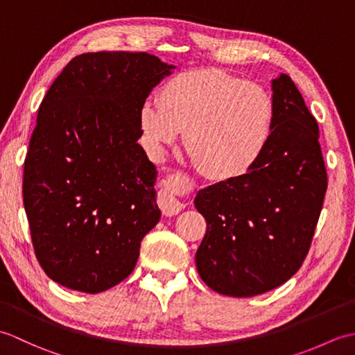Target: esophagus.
Listing matches in <instances>:
<instances>
[{"instance_id":"obj_1","label":"esophagus","mask_w":355,"mask_h":355,"mask_svg":"<svg viewBox=\"0 0 355 355\" xmlns=\"http://www.w3.org/2000/svg\"><path fill=\"white\" fill-rule=\"evenodd\" d=\"M182 173H172L164 180L163 187L160 193H158V206L162 209V214L164 216H173L182 212L184 209V205L175 197V192L180 186L183 184Z\"/></svg>"}]
</instances>
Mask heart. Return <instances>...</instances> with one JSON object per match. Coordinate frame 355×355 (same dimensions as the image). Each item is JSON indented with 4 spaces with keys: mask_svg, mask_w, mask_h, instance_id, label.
I'll return each mask as SVG.
<instances>
[{
    "mask_svg": "<svg viewBox=\"0 0 355 355\" xmlns=\"http://www.w3.org/2000/svg\"><path fill=\"white\" fill-rule=\"evenodd\" d=\"M158 103H143L139 112L149 145H172L184 130V148L193 164L218 182L252 172L273 137L271 94L221 69L175 74L158 92Z\"/></svg>",
    "mask_w": 355,
    "mask_h": 355,
    "instance_id": "heart-1",
    "label": "heart"
}]
</instances>
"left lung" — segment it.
Wrapping results in <instances>:
<instances>
[{
    "mask_svg": "<svg viewBox=\"0 0 355 355\" xmlns=\"http://www.w3.org/2000/svg\"><path fill=\"white\" fill-rule=\"evenodd\" d=\"M273 137L256 168L201 189L195 198L207 223L195 254L197 270L225 296H258L296 273L327 193L318 122L286 74L273 80Z\"/></svg>",
    "mask_w": 355,
    "mask_h": 355,
    "instance_id": "1",
    "label": "left lung"
}]
</instances>
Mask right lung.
<instances>
[{"instance_id": "right-lung-1", "label": "right lung", "mask_w": 355, "mask_h": 355, "mask_svg": "<svg viewBox=\"0 0 355 355\" xmlns=\"http://www.w3.org/2000/svg\"><path fill=\"white\" fill-rule=\"evenodd\" d=\"M172 69L145 51L84 53L40 105L22 195L37 262L67 288L122 282L160 220L139 112Z\"/></svg>"}]
</instances>
